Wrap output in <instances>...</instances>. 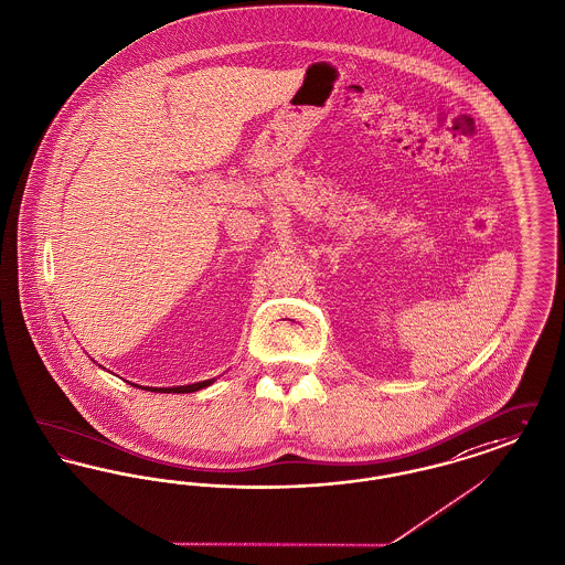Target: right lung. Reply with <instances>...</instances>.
Returning <instances> with one entry per match:
<instances>
[{
	"instance_id": "right-lung-1",
	"label": "right lung",
	"mask_w": 565,
	"mask_h": 565,
	"mask_svg": "<svg viewBox=\"0 0 565 565\" xmlns=\"http://www.w3.org/2000/svg\"><path fill=\"white\" fill-rule=\"evenodd\" d=\"M212 383H214V379L212 381H202V383H193V385L159 386V388L157 386H142V388H150V391H157V393H193V391H200V388L212 385Z\"/></svg>"
}]
</instances>
